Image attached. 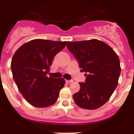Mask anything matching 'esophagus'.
I'll return each mask as SVG.
<instances>
[{"instance_id":"1","label":"esophagus","mask_w":134,"mask_h":134,"mask_svg":"<svg viewBox=\"0 0 134 134\" xmlns=\"http://www.w3.org/2000/svg\"><path fill=\"white\" fill-rule=\"evenodd\" d=\"M71 82H72V80H66V83H70Z\"/></svg>"}]
</instances>
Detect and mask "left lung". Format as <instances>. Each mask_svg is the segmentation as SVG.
<instances>
[{
	"label": "left lung",
	"instance_id": "1",
	"mask_svg": "<svg viewBox=\"0 0 134 134\" xmlns=\"http://www.w3.org/2000/svg\"><path fill=\"white\" fill-rule=\"evenodd\" d=\"M68 50L85 72V82L73 95L74 102L85 109H96L109 99L118 84L120 62L112 48L98 40L67 42Z\"/></svg>",
	"mask_w": 134,
	"mask_h": 134
}]
</instances>
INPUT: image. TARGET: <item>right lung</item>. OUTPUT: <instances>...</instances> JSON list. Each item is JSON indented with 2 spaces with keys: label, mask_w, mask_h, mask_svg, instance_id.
Returning <instances> with one entry per match:
<instances>
[{
  "label": "right lung",
  "mask_w": 134,
  "mask_h": 134,
  "mask_svg": "<svg viewBox=\"0 0 134 134\" xmlns=\"http://www.w3.org/2000/svg\"><path fill=\"white\" fill-rule=\"evenodd\" d=\"M66 41L34 40L21 46L12 58L13 76L19 91L27 102L36 107L54 105L65 80L46 74L52 60Z\"/></svg>",
  "instance_id": "right-lung-1"
}]
</instances>
